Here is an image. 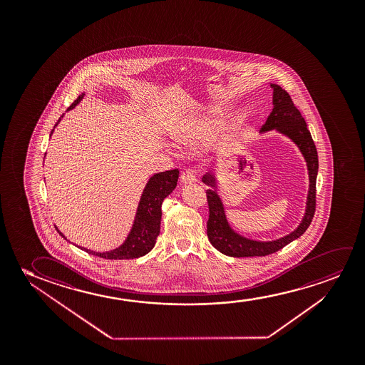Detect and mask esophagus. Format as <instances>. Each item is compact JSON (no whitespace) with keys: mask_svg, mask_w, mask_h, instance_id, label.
I'll return each mask as SVG.
<instances>
[{"mask_svg":"<svg viewBox=\"0 0 365 365\" xmlns=\"http://www.w3.org/2000/svg\"><path fill=\"white\" fill-rule=\"evenodd\" d=\"M182 183H193L197 180V170L195 168H188L185 170L180 175Z\"/></svg>","mask_w":365,"mask_h":365,"instance_id":"obj_1","label":"esophagus"}]
</instances>
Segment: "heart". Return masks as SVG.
<instances>
[{
	"label": "heart",
	"mask_w": 365,
	"mask_h": 365,
	"mask_svg": "<svg viewBox=\"0 0 365 365\" xmlns=\"http://www.w3.org/2000/svg\"><path fill=\"white\" fill-rule=\"evenodd\" d=\"M205 130H207V127H203V128H200V132L197 133V137H198V140H203L205 135ZM183 137V135H180Z\"/></svg>",
	"instance_id": "b5f03b06"
}]
</instances>
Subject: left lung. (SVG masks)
Returning a JSON list of instances; mask_svg holds the SVG:
<instances>
[{"instance_id": "obj_1", "label": "left lung", "mask_w": 365, "mask_h": 365, "mask_svg": "<svg viewBox=\"0 0 365 365\" xmlns=\"http://www.w3.org/2000/svg\"><path fill=\"white\" fill-rule=\"evenodd\" d=\"M273 87V110L270 112L262 130H277L280 133L288 135L294 140L304 155L308 170H309V195L307 203V212L299 227L284 238L273 242H255L247 240L235 233L230 228L225 215L223 205L217 195L215 178L213 175H205L203 182L212 188L207 190V202L210 208V218L207 222V235L212 245L220 250V253L230 257H264L272 255L290 242L299 238L300 235L308 230L312 220L314 217L317 207V175H318V152L315 148L314 140L312 138L309 130L307 128L303 115L295 107L289 93L283 90L280 86L272 85Z\"/></svg>"}]
</instances>
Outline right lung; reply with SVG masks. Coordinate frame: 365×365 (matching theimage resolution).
<instances>
[{
    "label": "right lung",
    "instance_id": "right-lung-1",
    "mask_svg": "<svg viewBox=\"0 0 365 365\" xmlns=\"http://www.w3.org/2000/svg\"><path fill=\"white\" fill-rule=\"evenodd\" d=\"M83 96H85L83 93L78 96V98L68 107L67 110H72L77 103H80ZM61 117L55 127L58 125ZM52 132L53 130H51V135ZM178 175H180L178 170H165V172L157 173L148 180L143 190V195L140 197L135 225L132 227V230L123 245L105 253H97L86 248L82 250L105 259H133V258H140L142 255H147L155 247V240L160 235L162 202L167 195L172 193V190H175ZM57 232L65 238V235H62L60 230H57Z\"/></svg>",
    "mask_w": 365,
    "mask_h": 365
}]
</instances>
